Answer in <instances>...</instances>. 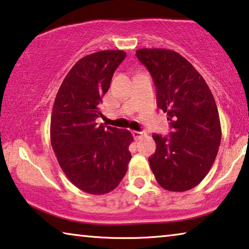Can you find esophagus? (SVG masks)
<instances>
[{"label": "esophagus", "mask_w": 249, "mask_h": 249, "mask_svg": "<svg viewBox=\"0 0 249 249\" xmlns=\"http://www.w3.org/2000/svg\"><path fill=\"white\" fill-rule=\"evenodd\" d=\"M133 136L135 137V140H140L142 137L146 136V133L145 132H139V131H133Z\"/></svg>", "instance_id": "1"}]
</instances>
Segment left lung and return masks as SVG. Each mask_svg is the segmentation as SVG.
I'll return each instance as SVG.
<instances>
[{
	"label": "left lung",
	"instance_id": "1",
	"mask_svg": "<svg viewBox=\"0 0 249 249\" xmlns=\"http://www.w3.org/2000/svg\"><path fill=\"white\" fill-rule=\"evenodd\" d=\"M136 56L151 73L157 106L167 113L169 137L154 134L156 151L149 166L161 187L194 188L210 172L218 153L222 128L210 88L186 58L166 49H141Z\"/></svg>",
	"mask_w": 249,
	"mask_h": 249
}]
</instances>
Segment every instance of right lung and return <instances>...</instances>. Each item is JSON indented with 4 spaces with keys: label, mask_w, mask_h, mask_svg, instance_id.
I'll list each match as a JSON object with an SVG mask.
<instances>
[{
    "label": "right lung",
    "mask_w": 249,
    "mask_h": 249,
    "mask_svg": "<svg viewBox=\"0 0 249 249\" xmlns=\"http://www.w3.org/2000/svg\"><path fill=\"white\" fill-rule=\"evenodd\" d=\"M125 57L124 51L106 50L81 58L54 101L50 134L58 164L74 186L92 195L116 188L132 159L131 132L95 122L103 116L102 97Z\"/></svg>",
    "instance_id": "add662e5"
}]
</instances>
